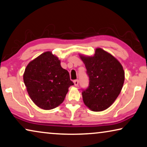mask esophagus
I'll list each match as a JSON object with an SVG mask.
<instances>
[{"label": "esophagus", "mask_w": 147, "mask_h": 147, "mask_svg": "<svg viewBox=\"0 0 147 147\" xmlns=\"http://www.w3.org/2000/svg\"><path fill=\"white\" fill-rule=\"evenodd\" d=\"M74 84L75 86H78V80H74Z\"/></svg>", "instance_id": "34e87169"}]
</instances>
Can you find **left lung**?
<instances>
[{
  "instance_id": "obj_1",
  "label": "left lung",
  "mask_w": 147,
  "mask_h": 147,
  "mask_svg": "<svg viewBox=\"0 0 147 147\" xmlns=\"http://www.w3.org/2000/svg\"><path fill=\"white\" fill-rule=\"evenodd\" d=\"M79 56L89 76V86L82 92L83 102L92 111H104L121 92L125 80L123 68L117 59L101 48L96 49L93 56Z\"/></svg>"
}]
</instances>
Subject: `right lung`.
Listing matches in <instances>:
<instances>
[{
    "mask_svg": "<svg viewBox=\"0 0 147 147\" xmlns=\"http://www.w3.org/2000/svg\"><path fill=\"white\" fill-rule=\"evenodd\" d=\"M30 98L39 108L49 110L64 101L69 88L73 85L69 73L61 66V61L46 51L28 63L23 76Z\"/></svg>",
    "mask_w": 147,
    "mask_h": 147,
    "instance_id": "obj_1",
    "label": "right lung"
}]
</instances>
